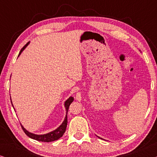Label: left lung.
<instances>
[{
    "label": "left lung",
    "mask_w": 157,
    "mask_h": 157,
    "mask_svg": "<svg viewBox=\"0 0 157 157\" xmlns=\"http://www.w3.org/2000/svg\"><path fill=\"white\" fill-rule=\"evenodd\" d=\"M99 138H100V137H99Z\"/></svg>",
    "instance_id": "obj_1"
}]
</instances>
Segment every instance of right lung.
<instances>
[{
  "label": "right lung",
  "instance_id": "right-lung-1",
  "mask_svg": "<svg viewBox=\"0 0 157 157\" xmlns=\"http://www.w3.org/2000/svg\"><path fill=\"white\" fill-rule=\"evenodd\" d=\"M29 42L27 43V44H25L22 48H21L20 53H19V54H18V56H19V55L21 53V52H22V51L25 48V47L29 45ZM10 101H11V99H10ZM73 101H74V98H73L72 96H71V97H69V98H68V99L65 101V104H64V105H65V108L66 110V115L65 119H64L63 123L61 124V125H60V126H59V127H58L56 130H53V132H51L46 134L38 135V134H33V133L28 132V131L25 129V128L21 124V126L23 128V132H24L25 134H26L28 136L30 137V138L35 139V140H37L39 141H44V142H51V141H56V140H57V139H59V138H61V137L63 136V134L66 132V126H67V123H68V120H67L68 110V108H69L70 104H71ZM11 104H12V101H11ZM12 106H13V104H12Z\"/></svg>",
  "mask_w": 157,
  "mask_h": 157
}]
</instances>
